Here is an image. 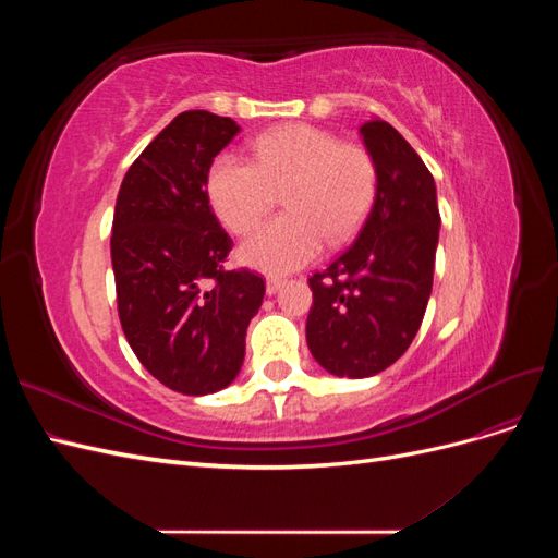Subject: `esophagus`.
<instances>
[{
  "mask_svg": "<svg viewBox=\"0 0 558 558\" xmlns=\"http://www.w3.org/2000/svg\"><path fill=\"white\" fill-rule=\"evenodd\" d=\"M281 279L279 277H267V281H265V291H267V295H275L279 289H281Z\"/></svg>",
  "mask_w": 558,
  "mask_h": 558,
  "instance_id": "34e87169",
  "label": "esophagus"
}]
</instances>
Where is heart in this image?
<instances>
[{
    "mask_svg": "<svg viewBox=\"0 0 558 558\" xmlns=\"http://www.w3.org/2000/svg\"><path fill=\"white\" fill-rule=\"evenodd\" d=\"M253 162L221 154L209 167L207 193L221 223L244 234L283 189L286 214L263 223L242 244L246 265L291 272L318 256L324 240L344 244L363 226L377 193V165L361 144L307 123H291L253 140Z\"/></svg>",
    "mask_w": 558,
    "mask_h": 558,
    "instance_id": "b5f03b06",
    "label": "heart"
}]
</instances>
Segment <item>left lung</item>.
<instances>
[{
  "label": "left lung",
  "instance_id": "1",
  "mask_svg": "<svg viewBox=\"0 0 558 558\" xmlns=\"http://www.w3.org/2000/svg\"><path fill=\"white\" fill-rule=\"evenodd\" d=\"M377 165V193L344 253L310 277L307 344L337 377L363 379L393 365L418 332L433 291L440 238L435 181L416 150L386 121L361 125Z\"/></svg>",
  "mask_w": 558,
  "mask_h": 558
}]
</instances>
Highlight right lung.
Wrapping results in <instances>:
<instances>
[{
  "label": "right lung",
  "instance_id": "right-lung-1",
  "mask_svg": "<svg viewBox=\"0 0 558 558\" xmlns=\"http://www.w3.org/2000/svg\"><path fill=\"white\" fill-rule=\"evenodd\" d=\"M240 125L183 111L130 165L111 226L118 318L160 384L207 396L240 375L265 281L226 269L232 240L211 211L207 174Z\"/></svg>",
  "mask_w": 558,
  "mask_h": 558
}]
</instances>
